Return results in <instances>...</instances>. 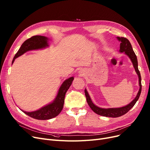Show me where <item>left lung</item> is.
Wrapping results in <instances>:
<instances>
[{
    "instance_id": "left-lung-1",
    "label": "left lung",
    "mask_w": 150,
    "mask_h": 150,
    "mask_svg": "<svg viewBox=\"0 0 150 150\" xmlns=\"http://www.w3.org/2000/svg\"><path fill=\"white\" fill-rule=\"evenodd\" d=\"M117 39L121 42L120 43V51L121 53H123L125 52V53L128 56V57L130 58V59L131 60L133 66L135 69V70L136 71L137 74L139 76V86L140 89L139 92L137 94V96L131 102L129 103L128 105L120 107V108H100L99 107L96 106L93 103L91 99V97L88 93L87 90L85 89L84 90V93H85V96L86 97V100L88 103L89 106L93 110L94 112L97 113V115H99L103 116H107V117H112V118H116V117L121 116L123 115L126 114L127 112H128L130 110H131L134 105L138 100L139 97L140 96L141 91H142V83H141V75L140 71L138 69V61L137 58L134 53V51L132 49V45L129 41V40L126 38L125 37H117Z\"/></svg>"
}]
</instances>
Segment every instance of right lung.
Returning a JSON list of instances; mask_svg holds the SVG:
<instances>
[{"label": "right lung", "instance_id": "obj_1", "mask_svg": "<svg viewBox=\"0 0 150 150\" xmlns=\"http://www.w3.org/2000/svg\"><path fill=\"white\" fill-rule=\"evenodd\" d=\"M48 40V38L47 37L42 35H35L28 39L22 44L20 48L18 51L13 59L12 64L14 62L16 58L21 56L25 52L48 47L49 46ZM74 79V77L72 76L63 82L59 89V91H58L56 98L53 102L34 112H28L23 111V110L22 111L25 114L37 120H46L54 118L62 111L64 106L65 95L71 86Z\"/></svg>", "mask_w": 150, "mask_h": 150}]
</instances>
